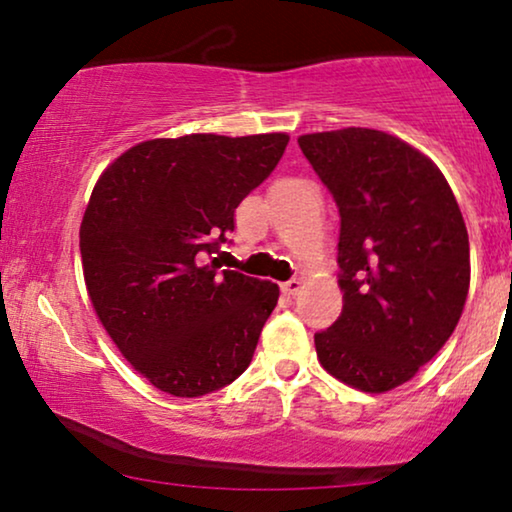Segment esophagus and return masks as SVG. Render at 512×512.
<instances>
[{
	"label": "esophagus",
	"instance_id": "1",
	"mask_svg": "<svg viewBox=\"0 0 512 512\" xmlns=\"http://www.w3.org/2000/svg\"><path fill=\"white\" fill-rule=\"evenodd\" d=\"M298 291H300V282H298V279H289V282L282 284V293H284V296L293 298Z\"/></svg>",
	"mask_w": 512,
	"mask_h": 512
}]
</instances>
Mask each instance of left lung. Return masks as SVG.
I'll return each mask as SVG.
<instances>
[{
    "label": "left lung",
    "instance_id": "1",
    "mask_svg": "<svg viewBox=\"0 0 512 512\" xmlns=\"http://www.w3.org/2000/svg\"><path fill=\"white\" fill-rule=\"evenodd\" d=\"M340 212L342 314L314 333L328 373L382 394L450 340L468 296L464 216L443 172L387 132L345 128L298 139Z\"/></svg>",
    "mask_w": 512,
    "mask_h": 512
}]
</instances>
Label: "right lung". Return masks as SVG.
<instances>
[{
  "label": "right lung",
  "instance_id": "obj_1",
  "mask_svg": "<svg viewBox=\"0 0 512 512\" xmlns=\"http://www.w3.org/2000/svg\"><path fill=\"white\" fill-rule=\"evenodd\" d=\"M286 144L284 132L151 139L93 188L81 223L88 296L130 366L165 394H212L254 359L279 286L221 270L214 254Z\"/></svg>",
  "mask_w": 512,
  "mask_h": 512
}]
</instances>
